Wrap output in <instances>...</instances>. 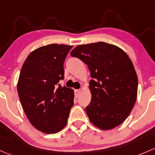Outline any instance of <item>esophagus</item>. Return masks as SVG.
Wrapping results in <instances>:
<instances>
[{"mask_svg": "<svg viewBox=\"0 0 155 155\" xmlns=\"http://www.w3.org/2000/svg\"><path fill=\"white\" fill-rule=\"evenodd\" d=\"M80 94H81V90H80V89H76L75 90V97L76 98H78V97H79Z\"/></svg>", "mask_w": 155, "mask_h": 155, "instance_id": "1", "label": "esophagus"}]
</instances>
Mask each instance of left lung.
<instances>
[{
  "mask_svg": "<svg viewBox=\"0 0 155 155\" xmlns=\"http://www.w3.org/2000/svg\"><path fill=\"white\" fill-rule=\"evenodd\" d=\"M88 66L92 99L86 112L101 130L125 122L136 103L138 78L130 57L122 48L104 42L79 45L71 51Z\"/></svg>",
  "mask_w": 155,
  "mask_h": 155,
  "instance_id": "1",
  "label": "left lung"
}]
</instances>
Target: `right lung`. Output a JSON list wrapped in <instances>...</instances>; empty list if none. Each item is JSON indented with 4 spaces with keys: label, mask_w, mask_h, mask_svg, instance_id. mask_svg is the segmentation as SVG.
I'll use <instances>...</instances> for the list:
<instances>
[{
    "label": "right lung",
    "mask_w": 155,
    "mask_h": 155,
    "mask_svg": "<svg viewBox=\"0 0 155 155\" xmlns=\"http://www.w3.org/2000/svg\"><path fill=\"white\" fill-rule=\"evenodd\" d=\"M72 47L51 44L38 48L21 67L19 99L30 124L42 133L56 134L64 128L74 104V90L57 87L64 78L63 63Z\"/></svg>",
    "instance_id": "right-lung-1"
}]
</instances>
